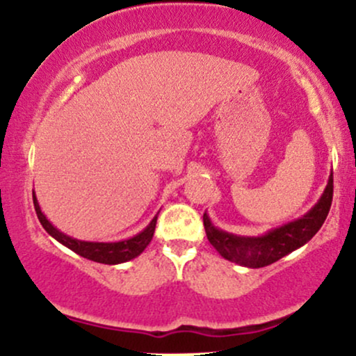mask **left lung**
Wrapping results in <instances>:
<instances>
[{
    "instance_id": "obj_1",
    "label": "left lung",
    "mask_w": 356,
    "mask_h": 356,
    "mask_svg": "<svg viewBox=\"0 0 356 356\" xmlns=\"http://www.w3.org/2000/svg\"><path fill=\"white\" fill-rule=\"evenodd\" d=\"M332 201L333 174L330 175L328 186L320 201L314 204L303 218L276 227L264 236L246 238V236L229 234V232L218 229L207 214H204V229H206L209 243L224 259L246 268H264L308 243L325 222L332 207Z\"/></svg>"
}]
</instances>
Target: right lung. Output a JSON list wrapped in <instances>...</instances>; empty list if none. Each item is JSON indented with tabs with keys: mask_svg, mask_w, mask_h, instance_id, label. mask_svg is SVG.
<instances>
[{
	"mask_svg": "<svg viewBox=\"0 0 356 356\" xmlns=\"http://www.w3.org/2000/svg\"><path fill=\"white\" fill-rule=\"evenodd\" d=\"M33 204L40 222H42L44 231H47L51 238H55L58 243L67 246L68 249H72L73 252H76V254H80L81 257H87L90 261H95V263L102 264H120L137 257L147 246H149L150 241H152L155 224H157V216H155V218L150 220L149 226H147L142 232H138L137 236H134V238L118 241V243H90V241L73 239L70 236L63 234V232L56 229L50 220L44 218L42 209H40L35 192Z\"/></svg>",
	"mask_w": 356,
	"mask_h": 356,
	"instance_id": "1",
	"label": "right lung"
}]
</instances>
